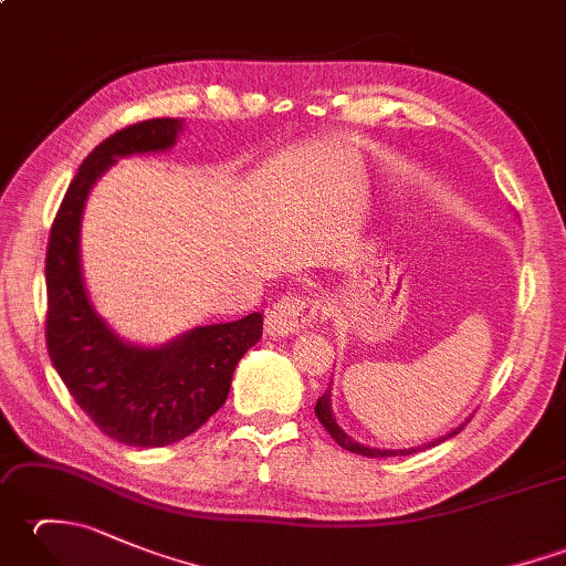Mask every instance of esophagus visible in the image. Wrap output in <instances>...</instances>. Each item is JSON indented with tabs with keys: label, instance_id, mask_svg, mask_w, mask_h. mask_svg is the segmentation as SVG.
<instances>
[{
	"label": "esophagus",
	"instance_id": "esophagus-1",
	"mask_svg": "<svg viewBox=\"0 0 566 566\" xmlns=\"http://www.w3.org/2000/svg\"><path fill=\"white\" fill-rule=\"evenodd\" d=\"M318 316V306L311 296L304 294H284L276 298V304L270 306L268 318H264V331L272 338H284L304 331L308 323H314Z\"/></svg>",
	"mask_w": 566,
	"mask_h": 566
}]
</instances>
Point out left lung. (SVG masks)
Wrapping results in <instances>:
<instances>
[{
    "mask_svg": "<svg viewBox=\"0 0 566 566\" xmlns=\"http://www.w3.org/2000/svg\"><path fill=\"white\" fill-rule=\"evenodd\" d=\"M316 416H318V420H321V426L326 428L328 432H331V438L340 444L343 450H347V452H355V454H363V457H396V454H413V452H418L416 448H411V450H375V448H365V444H359V442H355V440H350L345 436V432L338 428V423H335V418H333V413H331V389H326V394L321 396V399L316 401ZM469 423V420H467ZM467 423H462L460 428H454L452 432H448V436L444 438H440V440H436V442H430L428 448H432V444H440L442 440H448V438H452V436H457V432H460Z\"/></svg>",
    "mask_w": 566,
    "mask_h": 566,
    "instance_id": "1",
    "label": "left lung"
}]
</instances>
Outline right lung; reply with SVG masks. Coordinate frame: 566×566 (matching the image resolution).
<instances>
[{"instance_id": "right-lung-1", "label": "right lung", "mask_w": 566, "mask_h": 566, "mask_svg": "<svg viewBox=\"0 0 566 566\" xmlns=\"http://www.w3.org/2000/svg\"><path fill=\"white\" fill-rule=\"evenodd\" d=\"M179 126V118H150L102 140L70 182L45 252L48 355L94 426L134 448H163L207 423L228 399L238 359L262 338V314H250L163 347L126 345L84 292L80 219L92 185L116 158L170 148Z\"/></svg>"}]
</instances>
